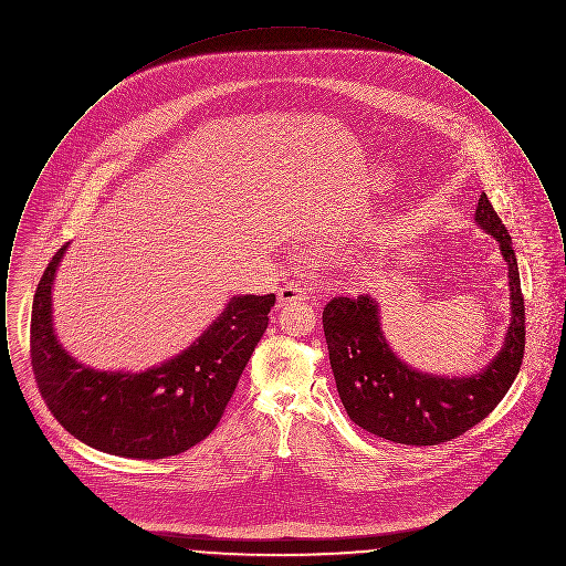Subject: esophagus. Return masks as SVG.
I'll use <instances>...</instances> for the list:
<instances>
[{
	"mask_svg": "<svg viewBox=\"0 0 566 566\" xmlns=\"http://www.w3.org/2000/svg\"><path fill=\"white\" fill-rule=\"evenodd\" d=\"M310 295H312L310 289L301 280H293L277 291V305H286L291 301H305Z\"/></svg>",
	"mask_w": 566,
	"mask_h": 566,
	"instance_id": "34e87169",
	"label": "esophagus"
}]
</instances>
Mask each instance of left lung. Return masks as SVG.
I'll return each mask as SVG.
<instances>
[{
  "mask_svg": "<svg viewBox=\"0 0 566 566\" xmlns=\"http://www.w3.org/2000/svg\"><path fill=\"white\" fill-rule=\"evenodd\" d=\"M475 224L499 242L510 271L512 323L488 367L473 376H432L409 367L388 346L374 296H333L324 337L337 392L352 422L405 446H437L469 431L501 403L524 358L526 318L512 238L482 192Z\"/></svg>",
  "mask_w": 566,
  "mask_h": 566,
  "instance_id": "left-lung-1",
  "label": "left lung"
}]
</instances>
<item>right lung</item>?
<instances>
[{"label": "right lung", "mask_w": 566, "mask_h": 566, "mask_svg": "<svg viewBox=\"0 0 566 566\" xmlns=\"http://www.w3.org/2000/svg\"><path fill=\"white\" fill-rule=\"evenodd\" d=\"M67 245L44 271L31 310V367L42 399L65 431L99 452L146 460L187 452L220 422L275 295L231 296L187 350L157 367L97 371L54 335L53 284Z\"/></svg>", "instance_id": "obj_1"}]
</instances>
